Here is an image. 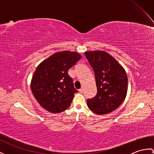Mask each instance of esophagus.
<instances>
[{
    "label": "esophagus",
    "instance_id": "obj_1",
    "mask_svg": "<svg viewBox=\"0 0 154 154\" xmlns=\"http://www.w3.org/2000/svg\"><path fill=\"white\" fill-rule=\"evenodd\" d=\"M78 91H79V92H80V93H82V92H83V89H80L79 90H78Z\"/></svg>",
    "mask_w": 154,
    "mask_h": 154
}]
</instances>
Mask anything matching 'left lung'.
Masks as SVG:
<instances>
[{"label":"left lung","instance_id":"1","mask_svg":"<svg viewBox=\"0 0 154 154\" xmlns=\"http://www.w3.org/2000/svg\"><path fill=\"white\" fill-rule=\"evenodd\" d=\"M84 54L94 71L97 88L96 96L87 100V105L97 114L110 113L126 97L128 78L125 70L106 51L97 50Z\"/></svg>","mask_w":154,"mask_h":154}]
</instances>
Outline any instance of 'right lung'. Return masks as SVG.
<instances>
[{
	"label": "right lung",
	"mask_w": 154,
	"mask_h": 154,
	"mask_svg": "<svg viewBox=\"0 0 154 154\" xmlns=\"http://www.w3.org/2000/svg\"><path fill=\"white\" fill-rule=\"evenodd\" d=\"M81 58L78 52L58 51L36 67L31 79V89L44 109L56 114L70 106L77 90L68 70Z\"/></svg>",
	"instance_id": "right-lung-1"
}]
</instances>
